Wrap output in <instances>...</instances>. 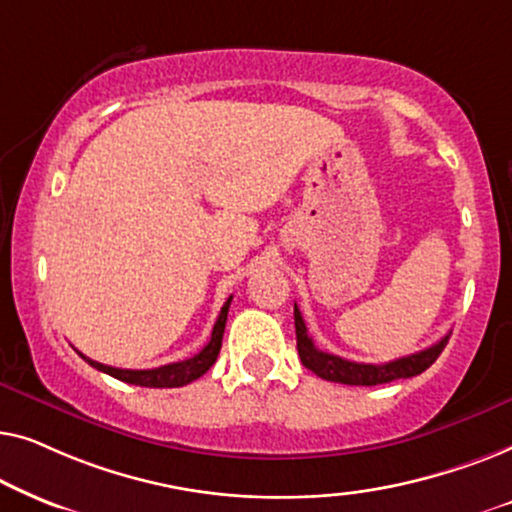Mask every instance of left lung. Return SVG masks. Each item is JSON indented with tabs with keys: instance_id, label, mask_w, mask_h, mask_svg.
<instances>
[{
	"instance_id": "left-lung-1",
	"label": "left lung",
	"mask_w": 512,
	"mask_h": 512,
	"mask_svg": "<svg viewBox=\"0 0 512 512\" xmlns=\"http://www.w3.org/2000/svg\"><path fill=\"white\" fill-rule=\"evenodd\" d=\"M293 319H296V340H298V354L305 368H310L314 375H319L321 380L338 382V384H354V387H375V384H387L394 380H405V377H415L424 373L433 361L438 359L443 352L450 333L443 340H438L436 345L422 352L403 356V359L389 361V363H356L347 361L342 356L321 352L314 347L310 335H307V326L300 314L298 305H293Z\"/></svg>"
}]
</instances>
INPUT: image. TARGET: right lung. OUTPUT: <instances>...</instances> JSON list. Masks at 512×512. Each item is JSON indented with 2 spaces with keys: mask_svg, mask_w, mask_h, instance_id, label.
<instances>
[{
  "mask_svg": "<svg viewBox=\"0 0 512 512\" xmlns=\"http://www.w3.org/2000/svg\"><path fill=\"white\" fill-rule=\"evenodd\" d=\"M230 300H233V296H230L226 303H223L221 312H219V319H216V324L212 328V338H209L207 345L202 347L198 354L191 356V359H186V361L167 363V366L151 368V370H128V368L104 366V363H97L93 359H88V356H83L81 352L79 354L90 363V366L102 370V373H107L111 377H116V380H121V382L137 384V387H153V389L184 387V384L198 380V377L205 375L207 370L214 366L216 356H219V352H221V340H223V331H226Z\"/></svg>",
  "mask_w": 512,
  "mask_h": 512,
  "instance_id": "add662e5",
  "label": "right lung"
}]
</instances>
